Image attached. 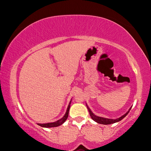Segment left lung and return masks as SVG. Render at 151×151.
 <instances>
[{"label": "left lung", "mask_w": 151, "mask_h": 151, "mask_svg": "<svg viewBox=\"0 0 151 151\" xmlns=\"http://www.w3.org/2000/svg\"><path fill=\"white\" fill-rule=\"evenodd\" d=\"M86 107H87L88 110V112H89V114H90V116L91 118L93 119V120L95 122H96L97 123H99V124H113V123H115V122H118L121 121L122 119L123 118H124V117L127 116V115H128V113H129V112L130 111V110L131 109V108L129 109V110L127 111V113H125V114H124L123 115H122L121 117H118V118L117 119H109V118H105V117H99V116H97V115H96L94 114L92 112L91 110L89 109V107L88 106V105L86 104Z\"/></svg>", "instance_id": "left-lung-1"}]
</instances>
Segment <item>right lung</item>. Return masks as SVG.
I'll list each match as a JSON object with an SVG mask.
<instances>
[{
  "label": "right lung",
  "mask_w": 151,
  "mask_h": 151,
  "mask_svg": "<svg viewBox=\"0 0 151 151\" xmlns=\"http://www.w3.org/2000/svg\"><path fill=\"white\" fill-rule=\"evenodd\" d=\"M71 101H70L69 106H68V107H67L66 113L61 119H58V120L54 122H50V123H46V124H38V125L40 126V127H44V128H51V127H58V126H60L63 124L65 122L66 120H67L68 115H69V111L70 104H71Z\"/></svg>",
  "instance_id": "1"
}]
</instances>
